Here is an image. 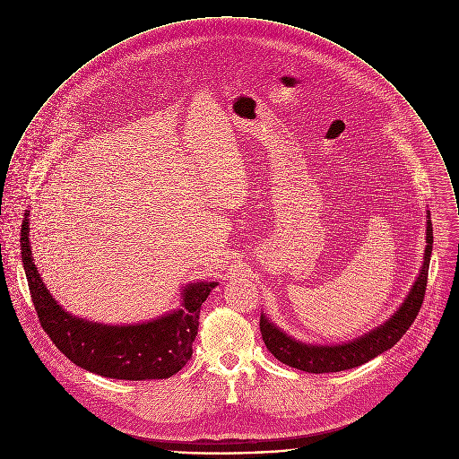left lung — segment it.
I'll list each match as a JSON object with an SVG mask.
<instances>
[{"instance_id":"left-lung-1","label":"left lung","mask_w":459,"mask_h":459,"mask_svg":"<svg viewBox=\"0 0 459 459\" xmlns=\"http://www.w3.org/2000/svg\"><path fill=\"white\" fill-rule=\"evenodd\" d=\"M426 249L424 262L420 264L419 275L413 281L406 299L394 311L391 318L378 327L371 328L369 332L337 344H315L302 342L284 330L277 327L268 316L262 313L260 316V330L263 341L268 351L281 360L282 364L306 371V373H337L344 369H351L369 362L380 353L393 348L394 344L404 335V332L413 324L419 315V309L424 300L426 284H428V270L433 251V224L431 213L426 210Z\"/></svg>"}]
</instances>
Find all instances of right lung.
Listing matches in <instances>:
<instances>
[{"instance_id": "add662e5", "label": "right lung", "mask_w": 459, "mask_h": 459, "mask_svg": "<svg viewBox=\"0 0 459 459\" xmlns=\"http://www.w3.org/2000/svg\"><path fill=\"white\" fill-rule=\"evenodd\" d=\"M21 255L40 325L75 366L113 380H162L178 373L193 355L199 311L217 281L182 286L180 307L159 318L106 325L70 315L44 284L30 246V210L21 226Z\"/></svg>"}]
</instances>
